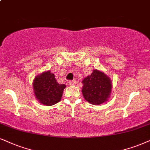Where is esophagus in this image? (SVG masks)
I'll return each mask as SVG.
<instances>
[{
  "instance_id": "1",
  "label": "esophagus",
  "mask_w": 150,
  "mask_h": 150,
  "mask_svg": "<svg viewBox=\"0 0 150 150\" xmlns=\"http://www.w3.org/2000/svg\"><path fill=\"white\" fill-rule=\"evenodd\" d=\"M67 83H68V84L70 85V86H74V85L75 84L74 81H69Z\"/></svg>"
}]
</instances>
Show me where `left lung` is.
I'll use <instances>...</instances> for the list:
<instances>
[{
	"label": "left lung",
	"mask_w": 150,
	"mask_h": 150,
	"mask_svg": "<svg viewBox=\"0 0 150 150\" xmlns=\"http://www.w3.org/2000/svg\"><path fill=\"white\" fill-rule=\"evenodd\" d=\"M82 93L88 102L99 105L106 101L111 92V81L106 74L97 69L83 80Z\"/></svg>",
	"instance_id": "1"
}]
</instances>
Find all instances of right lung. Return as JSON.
<instances>
[{"instance_id": "obj_1", "label": "right lung", "mask_w": 150, "mask_h": 150, "mask_svg": "<svg viewBox=\"0 0 150 150\" xmlns=\"http://www.w3.org/2000/svg\"><path fill=\"white\" fill-rule=\"evenodd\" d=\"M66 86L59 84L55 76L49 71L43 72L35 77L33 89L38 100L45 106H52L58 103Z\"/></svg>"}]
</instances>
